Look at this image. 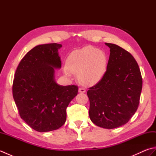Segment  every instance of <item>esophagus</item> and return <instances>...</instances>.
Wrapping results in <instances>:
<instances>
[{
    "instance_id": "1",
    "label": "esophagus",
    "mask_w": 156,
    "mask_h": 156,
    "mask_svg": "<svg viewBox=\"0 0 156 156\" xmlns=\"http://www.w3.org/2000/svg\"><path fill=\"white\" fill-rule=\"evenodd\" d=\"M78 92H81V93H84V92H86V90H85L84 88H79Z\"/></svg>"
}]
</instances>
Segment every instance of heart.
<instances>
[{"label":"heart","mask_w":156,"mask_h":156,"mask_svg":"<svg viewBox=\"0 0 156 156\" xmlns=\"http://www.w3.org/2000/svg\"><path fill=\"white\" fill-rule=\"evenodd\" d=\"M107 55L93 46H85L76 49L68 56L65 74H77V78L86 86L94 85L100 82L107 71Z\"/></svg>","instance_id":"b5f03b06"}]
</instances>
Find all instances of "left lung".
<instances>
[{"label":"left lung","instance_id":"1","mask_svg":"<svg viewBox=\"0 0 156 156\" xmlns=\"http://www.w3.org/2000/svg\"><path fill=\"white\" fill-rule=\"evenodd\" d=\"M110 48L107 71L102 80L88 88L89 116L92 122L105 129L127 123L140 104L142 77L130 53L113 44Z\"/></svg>","mask_w":156,"mask_h":156}]
</instances>
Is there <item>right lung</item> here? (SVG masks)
<instances>
[{"label":"right lung","instance_id":"right-lung-1","mask_svg":"<svg viewBox=\"0 0 156 156\" xmlns=\"http://www.w3.org/2000/svg\"><path fill=\"white\" fill-rule=\"evenodd\" d=\"M61 44L35 46L20 62L12 84V96L20 117L39 132L61 127L66 108L78 94L77 86L56 83L55 69L61 68Z\"/></svg>","mask_w":156,"mask_h":156}]
</instances>
